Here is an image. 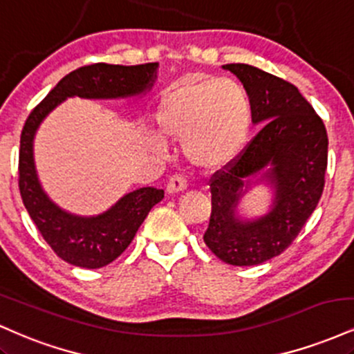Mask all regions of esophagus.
Wrapping results in <instances>:
<instances>
[{
	"label": "esophagus",
	"instance_id": "obj_1",
	"mask_svg": "<svg viewBox=\"0 0 354 354\" xmlns=\"http://www.w3.org/2000/svg\"><path fill=\"white\" fill-rule=\"evenodd\" d=\"M186 188H188V181H186V178L181 176V174H174L173 178H169L168 185H166V191H168L169 194L181 193V191H185Z\"/></svg>",
	"mask_w": 354,
	"mask_h": 354
}]
</instances>
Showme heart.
Returning a JSON list of instances; mask_svg holds the SVG:
<instances>
[{
	"label": "heart",
	"mask_w": 354,
	"mask_h": 354,
	"mask_svg": "<svg viewBox=\"0 0 354 354\" xmlns=\"http://www.w3.org/2000/svg\"><path fill=\"white\" fill-rule=\"evenodd\" d=\"M156 121L166 138L183 141L191 165L214 171L236 160L245 148L251 106L245 88L234 80H183L161 96ZM151 143L165 153L160 138Z\"/></svg>",
	"instance_id": "heart-1"
}]
</instances>
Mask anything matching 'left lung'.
<instances>
[{
  "label": "left lung",
  "mask_w": 354,
  "mask_h": 354,
  "mask_svg": "<svg viewBox=\"0 0 354 354\" xmlns=\"http://www.w3.org/2000/svg\"><path fill=\"white\" fill-rule=\"evenodd\" d=\"M223 70L238 76L251 120L263 126L236 160L211 176V216L203 239L221 261L254 266L281 254L315 211L324 188L328 135L295 84L250 64ZM256 176L275 191L274 205L263 217L243 220L237 203Z\"/></svg>",
  "instance_id": "1"
}]
</instances>
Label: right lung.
Wrapping results in <instances>:
<instances>
[{"mask_svg": "<svg viewBox=\"0 0 354 354\" xmlns=\"http://www.w3.org/2000/svg\"><path fill=\"white\" fill-rule=\"evenodd\" d=\"M158 63L121 66L96 63L64 76L28 116L19 140V193L24 208L51 250L70 265L96 270L120 256L135 238L149 209L165 198L163 189L140 188L124 194L104 213L78 216L55 205L39 185L33 141L39 124L66 98L118 100L151 89Z\"/></svg>", "mask_w": 354, "mask_h": 354, "instance_id": "1", "label": "right lung"}]
</instances>
